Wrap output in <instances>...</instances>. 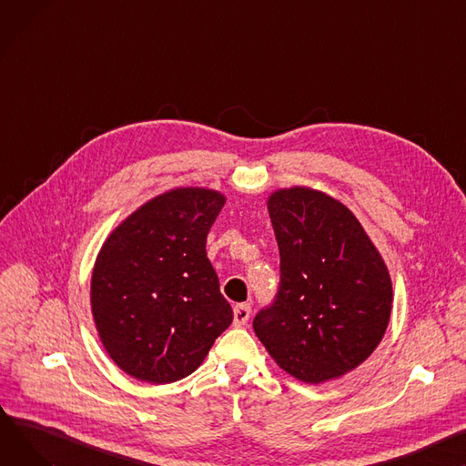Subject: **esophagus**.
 Instances as JSON below:
<instances>
[{"label": "esophagus", "mask_w": 466, "mask_h": 466, "mask_svg": "<svg viewBox=\"0 0 466 466\" xmlns=\"http://www.w3.org/2000/svg\"><path fill=\"white\" fill-rule=\"evenodd\" d=\"M251 315V305L249 303H238L234 307V326H243L249 320Z\"/></svg>", "instance_id": "1"}]
</instances>
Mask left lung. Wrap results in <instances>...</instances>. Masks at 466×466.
Returning <instances> with one entry per match:
<instances>
[{"label": "left lung", "instance_id": "8db88e82", "mask_svg": "<svg viewBox=\"0 0 466 466\" xmlns=\"http://www.w3.org/2000/svg\"><path fill=\"white\" fill-rule=\"evenodd\" d=\"M268 211L281 283L253 329L298 380L343 377L384 337L393 299L388 268L354 213L320 191H275Z\"/></svg>", "mask_w": 466, "mask_h": 466}]
</instances>
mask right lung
Here are the masks:
<instances>
[{
  "mask_svg": "<svg viewBox=\"0 0 466 466\" xmlns=\"http://www.w3.org/2000/svg\"><path fill=\"white\" fill-rule=\"evenodd\" d=\"M225 197L181 187L131 213L105 241L91 275V313L103 347L127 375L181 380L234 319L206 238Z\"/></svg>",
  "mask_w": 466,
  "mask_h": 466,
  "instance_id": "right-lung-1",
  "label": "right lung"
}]
</instances>
